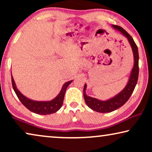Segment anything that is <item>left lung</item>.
<instances>
[{
  "instance_id": "1",
  "label": "left lung",
  "mask_w": 152,
  "mask_h": 152,
  "mask_svg": "<svg viewBox=\"0 0 152 152\" xmlns=\"http://www.w3.org/2000/svg\"><path fill=\"white\" fill-rule=\"evenodd\" d=\"M111 26L115 30L121 32V34L127 39L131 48H132L133 55H134V66H133L132 71H131L129 81L125 87L119 93H118L115 96L107 99V100H99L98 99L87 95L86 93L87 85L85 84L83 92H84V100L86 102L87 106L93 111L103 113H110V112L115 111L118 108L121 107L122 105H124L127 102L132 95L135 87H136L137 82H138L139 73L138 50L134 39L121 27L115 26V25H112Z\"/></svg>"
}]
</instances>
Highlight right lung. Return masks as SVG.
<instances>
[{"mask_svg":"<svg viewBox=\"0 0 152 152\" xmlns=\"http://www.w3.org/2000/svg\"><path fill=\"white\" fill-rule=\"evenodd\" d=\"M72 80L68 81L63 85L59 94L56 96L55 98L50 101H36L31 99L28 97L23 95L20 91L17 88L16 86L15 82H14L13 77L12 75V86L14 92L17 95L19 100L21 103L26 107L27 109L30 110L33 113L39 114V115H48L57 112L58 110L61 109L64 99V95H65L66 88L71 84Z\"/></svg>","mask_w":152,"mask_h":152,"instance_id":"right-lung-1","label":"right lung"}]
</instances>
